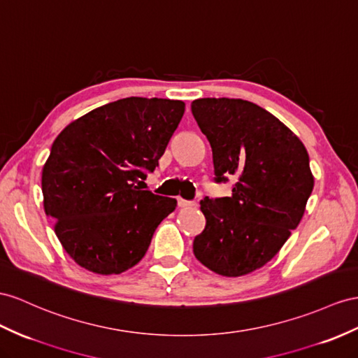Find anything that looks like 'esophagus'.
<instances>
[{
    "label": "esophagus",
    "mask_w": 358,
    "mask_h": 358,
    "mask_svg": "<svg viewBox=\"0 0 358 358\" xmlns=\"http://www.w3.org/2000/svg\"><path fill=\"white\" fill-rule=\"evenodd\" d=\"M177 203H178V207H190V206H194V203H192V201L182 199V198H177Z\"/></svg>",
    "instance_id": "esophagus-1"
}]
</instances>
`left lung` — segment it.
Instances as JSON below:
<instances>
[{
    "mask_svg": "<svg viewBox=\"0 0 358 358\" xmlns=\"http://www.w3.org/2000/svg\"><path fill=\"white\" fill-rule=\"evenodd\" d=\"M192 113L212 146L215 181L231 196L201 201L206 228L195 257L222 277H242L272 260L306 212L315 178L298 136L245 99L199 98Z\"/></svg>",
    "mask_w": 358,
    "mask_h": 358,
    "instance_id": "left-lung-1",
    "label": "left lung"
}]
</instances>
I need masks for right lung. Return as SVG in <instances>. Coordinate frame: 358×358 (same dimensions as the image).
Instances as JSON below:
<instances>
[{
    "label": "right lung",
    "mask_w": 358,
    "mask_h": 358,
    "mask_svg": "<svg viewBox=\"0 0 358 358\" xmlns=\"http://www.w3.org/2000/svg\"><path fill=\"white\" fill-rule=\"evenodd\" d=\"M185 115L177 99L130 96L63 128L42 169L45 213L81 268L121 273L148 251L176 198L141 190Z\"/></svg>",
    "instance_id": "1"
}]
</instances>
